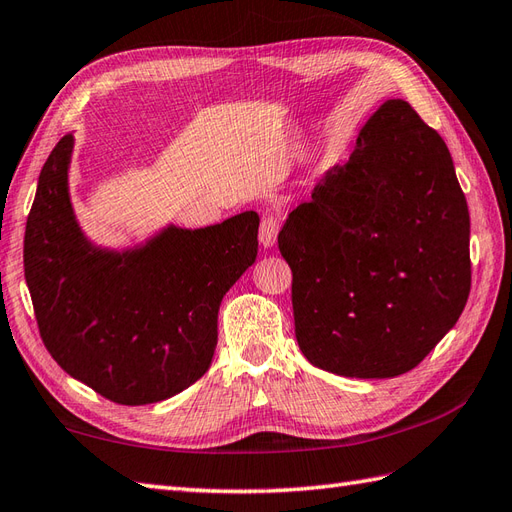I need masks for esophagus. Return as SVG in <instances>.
Returning <instances> with one entry per match:
<instances>
[{"label":"esophagus","instance_id":"34e87169","mask_svg":"<svg viewBox=\"0 0 512 512\" xmlns=\"http://www.w3.org/2000/svg\"><path fill=\"white\" fill-rule=\"evenodd\" d=\"M279 227H281V220L275 213H266L264 218H261L259 224V242L261 246H275L277 244V235H279Z\"/></svg>","mask_w":512,"mask_h":512}]
</instances>
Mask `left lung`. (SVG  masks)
<instances>
[{"label": "left lung", "instance_id": "left-lung-1", "mask_svg": "<svg viewBox=\"0 0 512 512\" xmlns=\"http://www.w3.org/2000/svg\"><path fill=\"white\" fill-rule=\"evenodd\" d=\"M294 334L323 371H412L465 310L469 209L443 137L403 100L362 126L347 163L279 231Z\"/></svg>", "mask_w": 512, "mask_h": 512}]
</instances>
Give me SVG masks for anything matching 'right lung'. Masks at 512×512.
I'll list each match as a JSON object with an SVG mask.
<instances>
[{"instance_id":"obj_1","label":"right lung","mask_w":512,"mask_h":512,"mask_svg":"<svg viewBox=\"0 0 512 512\" xmlns=\"http://www.w3.org/2000/svg\"><path fill=\"white\" fill-rule=\"evenodd\" d=\"M74 135L47 157L26 222L23 270L56 364L122 406L170 399L207 373L222 296L253 266L259 216L168 227L133 251H102L71 211Z\"/></svg>"}]
</instances>
